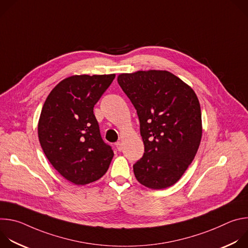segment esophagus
<instances>
[{
  "label": "esophagus",
  "instance_id": "34e87169",
  "mask_svg": "<svg viewBox=\"0 0 248 248\" xmlns=\"http://www.w3.org/2000/svg\"><path fill=\"white\" fill-rule=\"evenodd\" d=\"M115 145H116V147H117L118 151H122V150H123V145H122V142H121V141H118V142H117Z\"/></svg>",
  "mask_w": 248,
  "mask_h": 248
}]
</instances>
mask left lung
<instances>
[{"label": "left lung", "instance_id": "8db88e82", "mask_svg": "<svg viewBox=\"0 0 248 248\" xmlns=\"http://www.w3.org/2000/svg\"><path fill=\"white\" fill-rule=\"evenodd\" d=\"M118 82L136 109L143 157L136 180L151 189L178 182L193 161L202 137L201 109L193 89L167 70L121 74Z\"/></svg>", "mask_w": 248, "mask_h": 248}]
</instances>
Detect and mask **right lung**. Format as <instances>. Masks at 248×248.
<instances>
[{"label":"right lung","mask_w":248,"mask_h":248,"mask_svg":"<svg viewBox=\"0 0 248 248\" xmlns=\"http://www.w3.org/2000/svg\"><path fill=\"white\" fill-rule=\"evenodd\" d=\"M116 75L73 76L48 95L38 122L41 147L52 166L77 186L96 182L108 170L114 152L100 134L94 105Z\"/></svg>","instance_id":"1"}]
</instances>
